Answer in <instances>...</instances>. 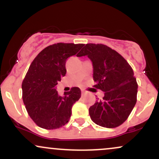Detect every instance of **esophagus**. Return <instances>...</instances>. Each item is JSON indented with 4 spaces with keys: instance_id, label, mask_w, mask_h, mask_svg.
Segmentation results:
<instances>
[{
    "instance_id": "34e87169",
    "label": "esophagus",
    "mask_w": 159,
    "mask_h": 159,
    "mask_svg": "<svg viewBox=\"0 0 159 159\" xmlns=\"http://www.w3.org/2000/svg\"><path fill=\"white\" fill-rule=\"evenodd\" d=\"M85 94H86L85 91H84V90H81V95H82V96H84Z\"/></svg>"
}]
</instances>
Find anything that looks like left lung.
I'll list each match as a JSON object with an SVG mask.
<instances>
[{
  "label": "left lung",
  "mask_w": 159,
  "mask_h": 159,
  "mask_svg": "<svg viewBox=\"0 0 159 159\" xmlns=\"http://www.w3.org/2000/svg\"><path fill=\"white\" fill-rule=\"evenodd\" d=\"M82 56L92 61L94 87L105 92L102 100L89 108L91 120L102 127L119 126L137 102L138 84L132 67L119 53L102 44H87L78 55Z\"/></svg>",
  "instance_id": "1"
}]
</instances>
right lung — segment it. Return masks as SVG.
<instances>
[{"label":"right lung","instance_id":"right-lung-1","mask_svg":"<svg viewBox=\"0 0 159 159\" xmlns=\"http://www.w3.org/2000/svg\"><path fill=\"white\" fill-rule=\"evenodd\" d=\"M84 45L73 43L49 45L30 64L21 85L22 98L29 116L38 126L55 129L69 122L72 105L81 97V90L72 87L61 96L56 86L66 73V60L77 54Z\"/></svg>","mask_w":159,"mask_h":159}]
</instances>
